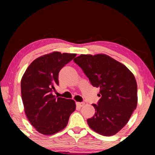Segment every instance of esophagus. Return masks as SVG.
Wrapping results in <instances>:
<instances>
[{
	"label": "esophagus",
	"mask_w": 155,
	"mask_h": 155,
	"mask_svg": "<svg viewBox=\"0 0 155 155\" xmlns=\"http://www.w3.org/2000/svg\"><path fill=\"white\" fill-rule=\"evenodd\" d=\"M84 104V102H76V105H77L78 107H82V106H83Z\"/></svg>",
	"instance_id": "obj_1"
}]
</instances>
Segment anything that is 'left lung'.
Instances as JSON below:
<instances>
[{
    "label": "left lung",
    "mask_w": 155,
    "mask_h": 155,
    "mask_svg": "<svg viewBox=\"0 0 155 155\" xmlns=\"http://www.w3.org/2000/svg\"><path fill=\"white\" fill-rule=\"evenodd\" d=\"M93 87L99 88L101 98L93 104L95 114L87 124L104 136L115 135L130 119L137 104V82L124 64L105 54H82L74 59Z\"/></svg>",
    "instance_id": "obj_1"
}]
</instances>
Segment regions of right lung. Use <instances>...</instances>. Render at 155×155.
Masks as SVG:
<instances>
[{
	"instance_id": "add662e5",
	"label": "right lung",
	"mask_w": 155,
	"mask_h": 155,
	"mask_svg": "<svg viewBox=\"0 0 155 155\" xmlns=\"http://www.w3.org/2000/svg\"><path fill=\"white\" fill-rule=\"evenodd\" d=\"M75 54L53 52L35 59L21 80V95L29 121L41 134L50 135L66 127L75 103L53 95L58 73Z\"/></svg>"
}]
</instances>
